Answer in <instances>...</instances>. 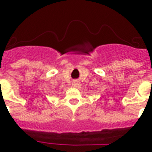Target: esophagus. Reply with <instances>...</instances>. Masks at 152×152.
I'll use <instances>...</instances> for the list:
<instances>
[{"label": "esophagus", "mask_w": 152, "mask_h": 152, "mask_svg": "<svg viewBox=\"0 0 152 152\" xmlns=\"http://www.w3.org/2000/svg\"><path fill=\"white\" fill-rule=\"evenodd\" d=\"M77 85H78V83H77V80H74L73 82H72V86L73 87H77Z\"/></svg>", "instance_id": "esophagus-1"}]
</instances>
